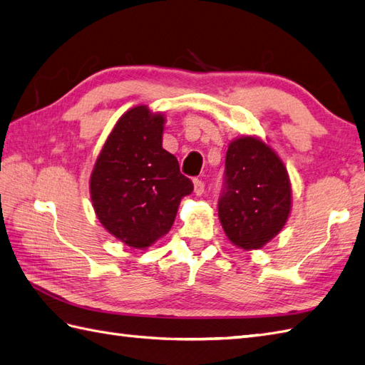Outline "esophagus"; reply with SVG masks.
I'll return each mask as SVG.
<instances>
[{
	"label": "esophagus",
	"mask_w": 365,
	"mask_h": 365,
	"mask_svg": "<svg viewBox=\"0 0 365 365\" xmlns=\"http://www.w3.org/2000/svg\"><path fill=\"white\" fill-rule=\"evenodd\" d=\"M204 191H205V183L202 180H199V178H195V192H196V195L197 196L204 195Z\"/></svg>",
	"instance_id": "34e87169"
}]
</instances>
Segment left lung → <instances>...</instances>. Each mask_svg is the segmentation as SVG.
I'll return each instance as SVG.
<instances>
[{
	"instance_id": "8db88e82",
	"label": "left lung",
	"mask_w": 365,
	"mask_h": 365,
	"mask_svg": "<svg viewBox=\"0 0 365 365\" xmlns=\"http://www.w3.org/2000/svg\"><path fill=\"white\" fill-rule=\"evenodd\" d=\"M292 190L281 158L251 136L230 143L226 153L218 215L232 243L259 250L284 227Z\"/></svg>"
}]
</instances>
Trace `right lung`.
<instances>
[{
    "instance_id": "right-lung-1",
    "label": "right lung",
    "mask_w": 365,
    "mask_h": 365,
    "mask_svg": "<svg viewBox=\"0 0 365 365\" xmlns=\"http://www.w3.org/2000/svg\"><path fill=\"white\" fill-rule=\"evenodd\" d=\"M165 118L131 108L115 123L91 175V197L105 229L143 250L168 234L178 204L192 191L173 153L161 145Z\"/></svg>"
}]
</instances>
